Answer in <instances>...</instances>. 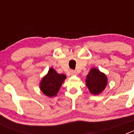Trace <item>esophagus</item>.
Returning a JSON list of instances; mask_svg holds the SVG:
<instances>
[{
	"label": "esophagus",
	"instance_id": "34e87169",
	"mask_svg": "<svg viewBox=\"0 0 134 134\" xmlns=\"http://www.w3.org/2000/svg\"><path fill=\"white\" fill-rule=\"evenodd\" d=\"M70 73L71 76H75V75H76V74H76V72L74 70H70Z\"/></svg>",
	"mask_w": 134,
	"mask_h": 134
}]
</instances>
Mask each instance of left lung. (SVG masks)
Instances as JSON below:
<instances>
[{
    "label": "left lung",
    "mask_w": 134,
    "mask_h": 134,
    "mask_svg": "<svg viewBox=\"0 0 134 134\" xmlns=\"http://www.w3.org/2000/svg\"><path fill=\"white\" fill-rule=\"evenodd\" d=\"M85 82L90 93L94 95H99L106 88L108 79L105 74L97 68H93L86 76Z\"/></svg>",
    "instance_id": "1"
}]
</instances>
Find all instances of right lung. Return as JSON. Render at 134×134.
Returning a JSON list of instances; mask_svg holds the SVG:
<instances>
[{"label": "right lung", "instance_id": "add662e5", "mask_svg": "<svg viewBox=\"0 0 134 134\" xmlns=\"http://www.w3.org/2000/svg\"><path fill=\"white\" fill-rule=\"evenodd\" d=\"M66 79L65 74H58L54 68H50L40 82V90L48 97H55Z\"/></svg>", "mask_w": 134, "mask_h": 134}]
</instances>
